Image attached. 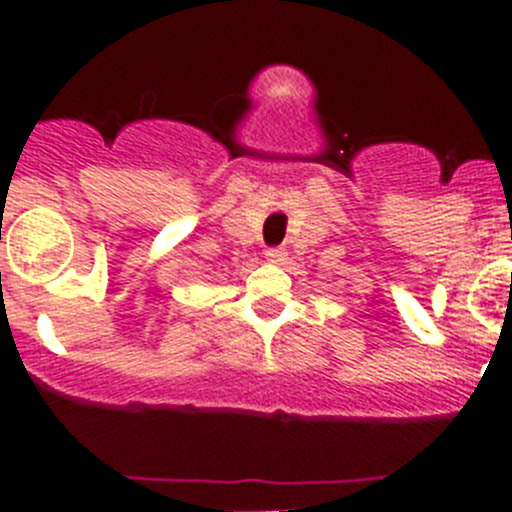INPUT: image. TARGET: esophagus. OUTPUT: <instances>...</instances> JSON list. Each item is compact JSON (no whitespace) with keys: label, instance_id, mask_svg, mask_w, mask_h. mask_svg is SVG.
<instances>
[{"label":"esophagus","instance_id":"34e87169","mask_svg":"<svg viewBox=\"0 0 512 512\" xmlns=\"http://www.w3.org/2000/svg\"><path fill=\"white\" fill-rule=\"evenodd\" d=\"M265 260L272 262V265H282V262L287 260V252L282 250V247H270V250L265 252Z\"/></svg>","mask_w":512,"mask_h":512}]
</instances>
